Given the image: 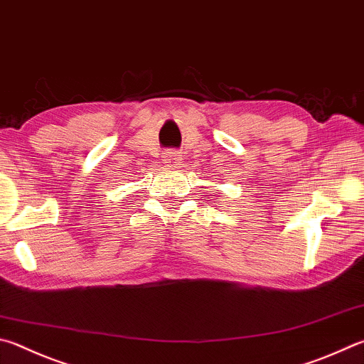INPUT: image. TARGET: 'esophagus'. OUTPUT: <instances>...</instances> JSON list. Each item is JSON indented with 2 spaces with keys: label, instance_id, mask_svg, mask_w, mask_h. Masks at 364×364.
<instances>
[{
  "label": "esophagus",
  "instance_id": "34e87169",
  "mask_svg": "<svg viewBox=\"0 0 364 364\" xmlns=\"http://www.w3.org/2000/svg\"><path fill=\"white\" fill-rule=\"evenodd\" d=\"M180 159H181L180 153H178V151H175V149H168L162 154V161H164L165 165H167V167H175V165L180 162Z\"/></svg>",
  "mask_w": 364,
  "mask_h": 364
}]
</instances>
